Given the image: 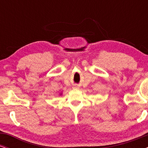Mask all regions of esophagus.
I'll use <instances>...</instances> for the list:
<instances>
[{
    "label": "esophagus",
    "mask_w": 148,
    "mask_h": 148,
    "mask_svg": "<svg viewBox=\"0 0 148 148\" xmlns=\"http://www.w3.org/2000/svg\"><path fill=\"white\" fill-rule=\"evenodd\" d=\"M74 88H77V87H74Z\"/></svg>",
    "instance_id": "1"
}]
</instances>
